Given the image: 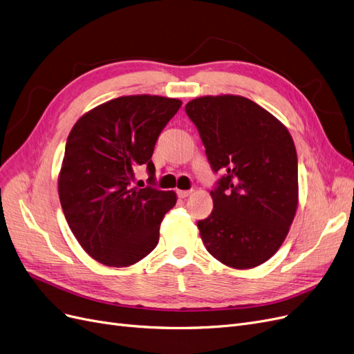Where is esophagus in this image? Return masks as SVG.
Masks as SVG:
<instances>
[{"mask_svg": "<svg viewBox=\"0 0 354 354\" xmlns=\"http://www.w3.org/2000/svg\"><path fill=\"white\" fill-rule=\"evenodd\" d=\"M176 192H178L179 198H187L188 196H191V194H192V191H185V189H178Z\"/></svg>", "mask_w": 354, "mask_h": 354, "instance_id": "obj_1", "label": "esophagus"}]
</instances>
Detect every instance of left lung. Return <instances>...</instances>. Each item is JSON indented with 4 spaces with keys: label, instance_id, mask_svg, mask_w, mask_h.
Returning <instances> with one entry per match:
<instances>
[{
    "label": "left lung",
    "instance_id": "left-lung-1",
    "mask_svg": "<svg viewBox=\"0 0 354 354\" xmlns=\"http://www.w3.org/2000/svg\"><path fill=\"white\" fill-rule=\"evenodd\" d=\"M214 172L213 210L197 223L207 252L234 269L268 261L288 235L299 204L297 151L288 129L241 95H206L185 106Z\"/></svg>",
    "mask_w": 354,
    "mask_h": 354
}]
</instances>
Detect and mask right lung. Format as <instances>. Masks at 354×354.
<instances>
[{"instance_id": "1", "label": "right lung", "mask_w": 354, "mask_h": 354, "mask_svg": "<svg viewBox=\"0 0 354 354\" xmlns=\"http://www.w3.org/2000/svg\"><path fill=\"white\" fill-rule=\"evenodd\" d=\"M182 101L124 95L86 111L67 136L59 174L64 218L85 252L100 263L127 268L150 254L176 192L131 187L135 167L147 166L158 135Z\"/></svg>"}]
</instances>
